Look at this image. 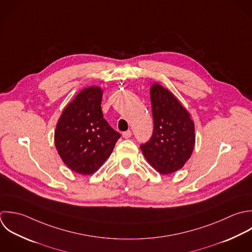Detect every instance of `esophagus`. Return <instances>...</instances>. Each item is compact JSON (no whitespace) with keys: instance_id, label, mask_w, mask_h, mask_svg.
Returning a JSON list of instances; mask_svg holds the SVG:
<instances>
[{"instance_id":"obj_1","label":"esophagus","mask_w":252,"mask_h":252,"mask_svg":"<svg viewBox=\"0 0 252 252\" xmlns=\"http://www.w3.org/2000/svg\"><path fill=\"white\" fill-rule=\"evenodd\" d=\"M131 131L130 130H126V131H125V132H123V137L124 138H129L130 136H131Z\"/></svg>"}]
</instances>
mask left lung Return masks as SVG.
I'll return each mask as SVG.
<instances>
[{"label": "left lung", "instance_id": "left-lung-1", "mask_svg": "<svg viewBox=\"0 0 252 252\" xmlns=\"http://www.w3.org/2000/svg\"><path fill=\"white\" fill-rule=\"evenodd\" d=\"M150 99L154 129L140 148L157 172L169 175L182 169L192 154L194 122L177 97L158 82L150 87Z\"/></svg>", "mask_w": 252, "mask_h": 252}]
</instances>
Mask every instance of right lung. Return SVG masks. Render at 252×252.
I'll return each instance as SVG.
<instances>
[{
    "label": "right lung",
    "instance_id": "1",
    "mask_svg": "<svg viewBox=\"0 0 252 252\" xmlns=\"http://www.w3.org/2000/svg\"><path fill=\"white\" fill-rule=\"evenodd\" d=\"M99 86L82 89L66 105L55 130V146L63 162L80 175L95 173L110 157L121 134L103 118Z\"/></svg>",
    "mask_w": 252,
    "mask_h": 252
}]
</instances>
